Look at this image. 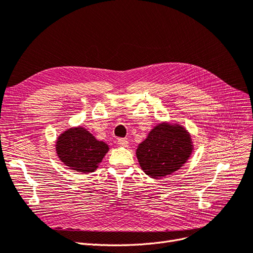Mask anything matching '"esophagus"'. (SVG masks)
Here are the masks:
<instances>
[{
	"label": "esophagus",
	"instance_id": "obj_1",
	"mask_svg": "<svg viewBox=\"0 0 253 253\" xmlns=\"http://www.w3.org/2000/svg\"><path fill=\"white\" fill-rule=\"evenodd\" d=\"M118 144H119L120 146L127 147V146H128V141H127L126 139H124V138H120V139L118 140Z\"/></svg>",
	"mask_w": 253,
	"mask_h": 253
}]
</instances>
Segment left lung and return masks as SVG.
<instances>
[{
    "label": "left lung",
    "mask_w": 253,
    "mask_h": 253,
    "mask_svg": "<svg viewBox=\"0 0 253 253\" xmlns=\"http://www.w3.org/2000/svg\"><path fill=\"white\" fill-rule=\"evenodd\" d=\"M192 151L190 135L180 126L160 124L136 149L142 169L151 178H161L179 169Z\"/></svg>",
    "instance_id": "1"
}]
</instances>
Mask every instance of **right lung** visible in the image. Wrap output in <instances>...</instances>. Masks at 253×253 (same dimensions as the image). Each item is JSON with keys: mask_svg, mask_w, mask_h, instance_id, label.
I'll return each instance as SVG.
<instances>
[{"mask_svg": "<svg viewBox=\"0 0 253 253\" xmlns=\"http://www.w3.org/2000/svg\"><path fill=\"white\" fill-rule=\"evenodd\" d=\"M56 149L60 160L71 169L91 172L102 162L108 146L85 129L78 127L62 133L57 140Z\"/></svg>", "mask_w": 253, "mask_h": 253, "instance_id": "1", "label": "right lung"}]
</instances>
